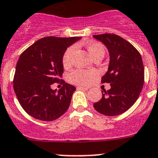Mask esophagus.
Wrapping results in <instances>:
<instances>
[{"label": "esophagus", "mask_w": 158, "mask_h": 158, "mask_svg": "<svg viewBox=\"0 0 158 158\" xmlns=\"http://www.w3.org/2000/svg\"><path fill=\"white\" fill-rule=\"evenodd\" d=\"M78 90H88V87H77Z\"/></svg>", "instance_id": "34e87169"}]
</instances>
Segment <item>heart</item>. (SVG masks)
I'll return each mask as SVG.
<instances>
[{
  "label": "heart",
  "mask_w": 158,
  "mask_h": 158,
  "mask_svg": "<svg viewBox=\"0 0 158 158\" xmlns=\"http://www.w3.org/2000/svg\"><path fill=\"white\" fill-rule=\"evenodd\" d=\"M87 50L93 59L98 56H104L105 47L100 43H90L87 45ZM75 51V46H71L64 52L63 55L62 63L64 68H69L72 64V58ZM96 75V72L92 70L77 69L71 71L68 75V80L70 83L78 85H87L92 81Z\"/></svg>",
  "instance_id": "1"
}]
</instances>
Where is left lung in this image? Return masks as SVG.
Here are the masks:
<instances>
[{"label": "left lung", "mask_w": 158, "mask_h": 158, "mask_svg": "<svg viewBox=\"0 0 158 158\" xmlns=\"http://www.w3.org/2000/svg\"><path fill=\"white\" fill-rule=\"evenodd\" d=\"M105 44L110 53L109 68L102 77L110 89L102 91L94 109L106 116L119 115L137 101L144 84V66L139 52L130 42L113 33L93 35Z\"/></svg>", "instance_id": "left-lung-1"}]
</instances>
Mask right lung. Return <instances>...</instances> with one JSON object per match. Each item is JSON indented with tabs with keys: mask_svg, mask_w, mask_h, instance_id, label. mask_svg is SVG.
Masks as SVG:
<instances>
[{
	"mask_svg": "<svg viewBox=\"0 0 158 158\" xmlns=\"http://www.w3.org/2000/svg\"><path fill=\"white\" fill-rule=\"evenodd\" d=\"M81 37L48 36L39 40L19 57L13 78V88L26 113L41 121H54L69 107L76 90L60 78L63 75V55L68 47ZM63 87L56 92L50 88L55 82Z\"/></svg>",
	"mask_w": 158,
	"mask_h": 158,
	"instance_id": "1",
	"label": "right lung"
}]
</instances>
